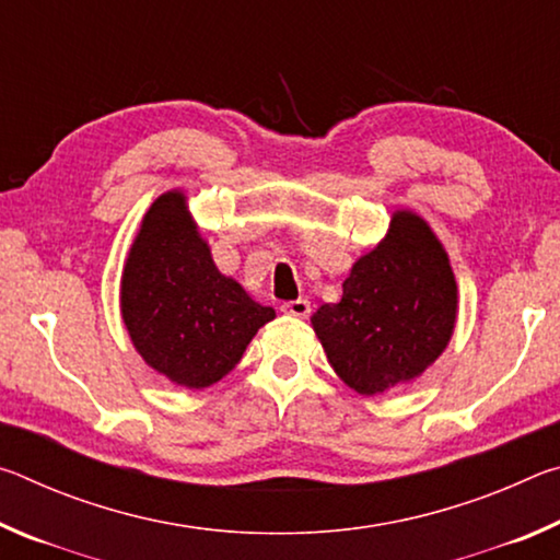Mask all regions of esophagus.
I'll return each instance as SVG.
<instances>
[{"label": "esophagus", "mask_w": 560, "mask_h": 560, "mask_svg": "<svg viewBox=\"0 0 560 560\" xmlns=\"http://www.w3.org/2000/svg\"><path fill=\"white\" fill-rule=\"evenodd\" d=\"M281 311L287 316H293V318H308L311 316V303L306 299H296V301H287L281 306Z\"/></svg>", "instance_id": "34e87169"}]
</instances>
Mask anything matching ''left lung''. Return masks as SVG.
Listing matches in <instances>:
<instances>
[{
	"label": "left lung",
	"instance_id": "1",
	"mask_svg": "<svg viewBox=\"0 0 560 560\" xmlns=\"http://www.w3.org/2000/svg\"><path fill=\"white\" fill-rule=\"evenodd\" d=\"M459 293L447 252L412 210H395L385 240L324 303L311 326L350 390L381 395L412 383L438 360L457 326Z\"/></svg>",
	"mask_w": 560,
	"mask_h": 560
}]
</instances>
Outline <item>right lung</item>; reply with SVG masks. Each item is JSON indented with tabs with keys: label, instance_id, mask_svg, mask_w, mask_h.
Instances as JSON below:
<instances>
[{
	"label": "right lung",
	"instance_id": "add662e5",
	"mask_svg": "<svg viewBox=\"0 0 560 560\" xmlns=\"http://www.w3.org/2000/svg\"><path fill=\"white\" fill-rule=\"evenodd\" d=\"M120 316L148 368L202 390L240 363L277 311L217 269L185 192L167 189L148 207L122 264Z\"/></svg>",
	"mask_w": 560,
	"mask_h": 560
}]
</instances>
